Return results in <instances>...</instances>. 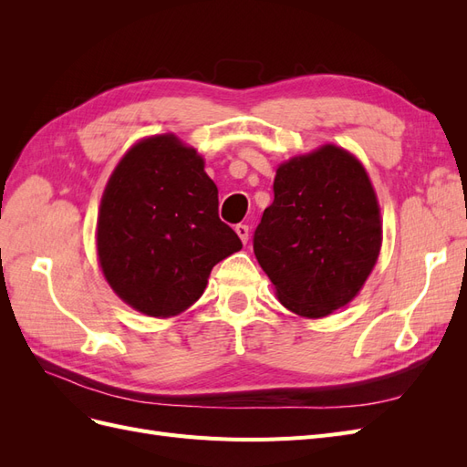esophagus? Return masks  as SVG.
<instances>
[{"instance_id": "esophagus-1", "label": "esophagus", "mask_w": 467, "mask_h": 467, "mask_svg": "<svg viewBox=\"0 0 467 467\" xmlns=\"http://www.w3.org/2000/svg\"><path fill=\"white\" fill-rule=\"evenodd\" d=\"M235 234L239 235V239H242L244 244L249 242V225L247 223H237L235 225Z\"/></svg>"}]
</instances>
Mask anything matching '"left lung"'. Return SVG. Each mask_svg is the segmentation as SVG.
<instances>
[{
    "instance_id": "obj_1",
    "label": "left lung",
    "mask_w": 467,
    "mask_h": 467,
    "mask_svg": "<svg viewBox=\"0 0 467 467\" xmlns=\"http://www.w3.org/2000/svg\"><path fill=\"white\" fill-rule=\"evenodd\" d=\"M253 251L278 300L302 317L347 306L372 273L381 245L368 173L343 148L323 146L276 169Z\"/></svg>"
}]
</instances>
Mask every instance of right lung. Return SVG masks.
Wrapping results in <instances>:
<instances>
[{"mask_svg": "<svg viewBox=\"0 0 467 467\" xmlns=\"http://www.w3.org/2000/svg\"><path fill=\"white\" fill-rule=\"evenodd\" d=\"M242 249L218 216V189L173 134L140 140L112 171L97 220L110 288L138 312L171 317L201 298L212 266Z\"/></svg>", "mask_w": 467, "mask_h": 467, "instance_id": "add662e5", "label": "right lung"}]
</instances>
